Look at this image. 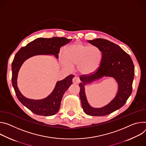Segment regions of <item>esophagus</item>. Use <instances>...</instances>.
<instances>
[{
	"instance_id": "esophagus-1",
	"label": "esophagus",
	"mask_w": 146,
	"mask_h": 146,
	"mask_svg": "<svg viewBox=\"0 0 146 146\" xmlns=\"http://www.w3.org/2000/svg\"><path fill=\"white\" fill-rule=\"evenodd\" d=\"M72 82L74 84H79L80 82V79H79V78H78L77 76H75L73 79H72Z\"/></svg>"
}]
</instances>
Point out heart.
I'll return each mask as SVG.
<instances>
[{
    "label": "heart",
    "instance_id": "heart-1",
    "mask_svg": "<svg viewBox=\"0 0 146 146\" xmlns=\"http://www.w3.org/2000/svg\"><path fill=\"white\" fill-rule=\"evenodd\" d=\"M102 59V52L96 46L75 43L68 46L64 54L60 56L64 66L72 68L73 65H77L78 70L84 75L94 73L99 67Z\"/></svg>",
    "mask_w": 146,
    "mask_h": 146
}]
</instances>
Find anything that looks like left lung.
Here are the masks:
<instances>
[{
	"mask_svg": "<svg viewBox=\"0 0 146 146\" xmlns=\"http://www.w3.org/2000/svg\"><path fill=\"white\" fill-rule=\"evenodd\" d=\"M89 43L98 46L102 52V59L99 68L90 75H80L82 82L79 97L82 107L86 114L90 116H104L121 108L132 92V84L135 67L131 57L118 46L108 40L98 38L88 40ZM104 76L113 77L119 84V90L115 98L108 105L100 109L92 108L87 101L84 85Z\"/></svg>",
	"mask_w": 146,
	"mask_h": 146,
	"instance_id": "8db88e82",
	"label": "left lung"
}]
</instances>
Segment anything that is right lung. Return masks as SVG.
<instances>
[{"mask_svg": "<svg viewBox=\"0 0 146 146\" xmlns=\"http://www.w3.org/2000/svg\"><path fill=\"white\" fill-rule=\"evenodd\" d=\"M71 40L72 39L64 37L38 38L21 47L15 55L11 64L13 86L19 100L35 114L51 116L56 114L60 109L63 94L72 85L74 75H70L64 79L58 81L52 93L46 98L39 100H31L25 98L17 87V75L21 65L27 59L36 55L52 54L58 58L60 47Z\"/></svg>", "mask_w": 146, "mask_h": 146, "instance_id": "right-lung-1", "label": "right lung"}]
</instances>
